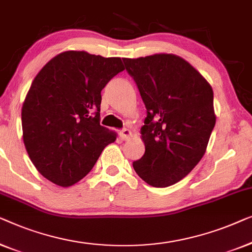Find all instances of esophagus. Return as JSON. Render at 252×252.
Segmentation results:
<instances>
[{
	"mask_svg": "<svg viewBox=\"0 0 252 252\" xmlns=\"http://www.w3.org/2000/svg\"><path fill=\"white\" fill-rule=\"evenodd\" d=\"M131 136V131L129 129H122L120 131V138L122 140H127Z\"/></svg>",
	"mask_w": 252,
	"mask_h": 252,
	"instance_id": "esophagus-1",
	"label": "esophagus"
}]
</instances>
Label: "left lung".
Masks as SVG:
<instances>
[{
    "instance_id": "obj_1",
    "label": "left lung",
    "mask_w": 252,
    "mask_h": 252,
    "mask_svg": "<svg viewBox=\"0 0 252 252\" xmlns=\"http://www.w3.org/2000/svg\"><path fill=\"white\" fill-rule=\"evenodd\" d=\"M123 63L147 109L140 129L145 154L132 163L133 169L148 185L171 186L203 158L216 125L214 91L176 55L123 58Z\"/></svg>"
}]
</instances>
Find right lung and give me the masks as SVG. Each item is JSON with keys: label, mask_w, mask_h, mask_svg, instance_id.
<instances>
[{"label": "right lung", "mask_w": 252, "mask_h": 252, "mask_svg": "<svg viewBox=\"0 0 252 252\" xmlns=\"http://www.w3.org/2000/svg\"><path fill=\"white\" fill-rule=\"evenodd\" d=\"M122 70L118 57L65 51L35 76L21 109L23 139L44 178L74 185L115 141L116 133L100 126L101 90Z\"/></svg>", "instance_id": "obj_1"}]
</instances>
